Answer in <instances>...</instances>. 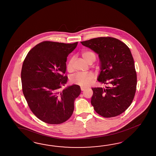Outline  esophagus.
Instances as JSON below:
<instances>
[{
	"instance_id": "esophagus-1",
	"label": "esophagus",
	"mask_w": 156,
	"mask_h": 156,
	"mask_svg": "<svg viewBox=\"0 0 156 156\" xmlns=\"http://www.w3.org/2000/svg\"><path fill=\"white\" fill-rule=\"evenodd\" d=\"M80 90H81V91H83L85 90V89L83 88V87H80Z\"/></svg>"
}]
</instances>
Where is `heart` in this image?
I'll use <instances>...</instances> for the list:
<instances>
[{
    "mask_svg": "<svg viewBox=\"0 0 156 156\" xmlns=\"http://www.w3.org/2000/svg\"><path fill=\"white\" fill-rule=\"evenodd\" d=\"M83 58L89 63L95 60V55L91 51H83L82 52ZM74 57H72L67 62V71L72 72L73 70V63L74 62ZM94 79V74L91 72L88 73H78L72 76L70 81L73 84H78L82 87H87L92 82Z\"/></svg>",
    "mask_w": 156,
    "mask_h": 156,
    "instance_id": "b5f03b06",
    "label": "heart"
}]
</instances>
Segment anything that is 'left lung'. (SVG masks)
Wrapping results in <instances>:
<instances>
[{
	"instance_id": "1",
	"label": "left lung",
	"mask_w": 156,
	"mask_h": 156,
	"mask_svg": "<svg viewBox=\"0 0 156 156\" xmlns=\"http://www.w3.org/2000/svg\"><path fill=\"white\" fill-rule=\"evenodd\" d=\"M99 55L101 73L98 80L107 84L105 88H92L91 103L96 112L104 118L122 114L135 97L137 74L131 51L117 38L101 37L82 41Z\"/></svg>"
}]
</instances>
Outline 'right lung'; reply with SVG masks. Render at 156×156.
Wrapping results in <instances>:
<instances>
[{
	"label": "right lung",
	"instance_id": "right-lung-1",
	"mask_svg": "<svg viewBox=\"0 0 156 156\" xmlns=\"http://www.w3.org/2000/svg\"><path fill=\"white\" fill-rule=\"evenodd\" d=\"M73 44L45 41L27 55L21 72L22 90L33 114L51 124L65 122L72 116L80 86L73 84L60 91L66 83L67 57L76 49Z\"/></svg>",
	"mask_w": 156,
	"mask_h": 156
}]
</instances>
